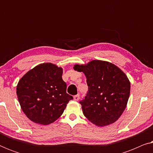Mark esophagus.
Wrapping results in <instances>:
<instances>
[{
  "mask_svg": "<svg viewBox=\"0 0 153 153\" xmlns=\"http://www.w3.org/2000/svg\"><path fill=\"white\" fill-rule=\"evenodd\" d=\"M79 95H76L74 96V100L75 101H79Z\"/></svg>",
  "mask_w": 153,
  "mask_h": 153,
  "instance_id": "1",
  "label": "esophagus"
}]
</instances>
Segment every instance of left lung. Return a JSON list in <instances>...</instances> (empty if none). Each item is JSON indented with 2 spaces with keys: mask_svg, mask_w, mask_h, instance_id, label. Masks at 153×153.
<instances>
[{
  "mask_svg": "<svg viewBox=\"0 0 153 153\" xmlns=\"http://www.w3.org/2000/svg\"><path fill=\"white\" fill-rule=\"evenodd\" d=\"M83 72L88 91L81 104L83 115L93 124L106 126L116 122L126 108L130 82L126 74L114 64L93 60L85 65H75Z\"/></svg>",
  "mask_w": 153,
  "mask_h": 153,
  "instance_id": "left-lung-1",
  "label": "left lung"
}]
</instances>
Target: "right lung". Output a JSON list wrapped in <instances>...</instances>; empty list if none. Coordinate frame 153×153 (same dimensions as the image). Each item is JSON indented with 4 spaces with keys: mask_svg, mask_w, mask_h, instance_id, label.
<instances>
[{
    "mask_svg": "<svg viewBox=\"0 0 153 153\" xmlns=\"http://www.w3.org/2000/svg\"><path fill=\"white\" fill-rule=\"evenodd\" d=\"M62 69L47 62L35 66L24 74L16 86L21 108L31 121L49 125L63 113L73 99L66 93Z\"/></svg>",
    "mask_w": 153,
    "mask_h": 153,
    "instance_id": "obj_1",
    "label": "right lung"
}]
</instances>
